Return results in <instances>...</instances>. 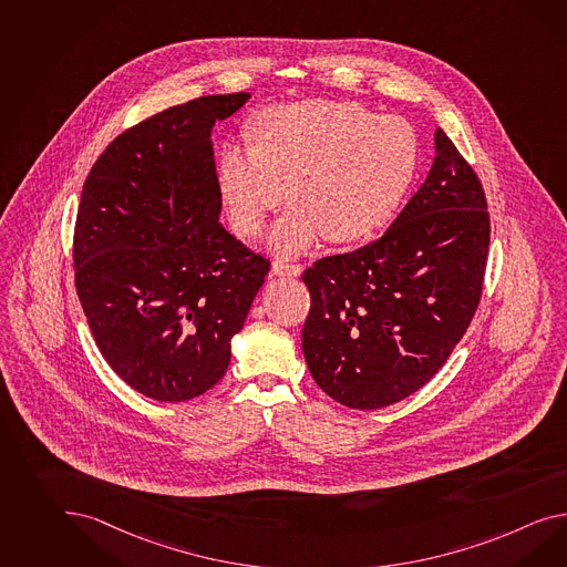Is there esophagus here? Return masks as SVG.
<instances>
[{"label": "esophagus", "mask_w": 567, "mask_h": 567, "mask_svg": "<svg viewBox=\"0 0 567 567\" xmlns=\"http://www.w3.org/2000/svg\"><path fill=\"white\" fill-rule=\"evenodd\" d=\"M271 274L279 277H298L302 274V265H286V262H274Z\"/></svg>", "instance_id": "obj_1"}]
</instances>
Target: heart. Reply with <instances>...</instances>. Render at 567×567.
Returning a JSON list of instances; mask_svg holds the SVG:
<instances>
[{"label": "heart", "mask_w": 567, "mask_h": 567, "mask_svg": "<svg viewBox=\"0 0 567 567\" xmlns=\"http://www.w3.org/2000/svg\"><path fill=\"white\" fill-rule=\"evenodd\" d=\"M252 142H224L218 183L234 230L255 236L267 214L291 204L269 234L288 259L327 234L334 245L363 240L391 221L413 183L420 144L405 118L353 101L284 102L250 121Z\"/></svg>", "instance_id": "b5f03b06"}]
</instances>
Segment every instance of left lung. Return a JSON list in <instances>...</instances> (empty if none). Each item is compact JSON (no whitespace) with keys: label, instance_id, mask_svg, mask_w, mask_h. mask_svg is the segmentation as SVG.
Listing matches in <instances>:
<instances>
[{"label":"left lung","instance_id":"1","mask_svg":"<svg viewBox=\"0 0 567 567\" xmlns=\"http://www.w3.org/2000/svg\"><path fill=\"white\" fill-rule=\"evenodd\" d=\"M417 193L368 247L324 257L302 281L308 370L351 409L403 401L436 374L480 305L489 214L480 178L449 135Z\"/></svg>","mask_w":567,"mask_h":567}]
</instances>
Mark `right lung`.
Masks as SVG:
<instances>
[{
    "label": "right lung",
    "instance_id": "right-lung-1",
    "mask_svg": "<svg viewBox=\"0 0 567 567\" xmlns=\"http://www.w3.org/2000/svg\"><path fill=\"white\" fill-rule=\"evenodd\" d=\"M248 99L202 96L137 123L82 189L78 298L106 363L154 401H189L218 384L269 271L219 224L212 130Z\"/></svg>",
    "mask_w": 567,
    "mask_h": 567
}]
</instances>
